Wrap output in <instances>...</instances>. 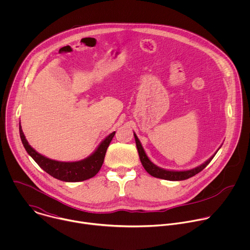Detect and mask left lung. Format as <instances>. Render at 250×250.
<instances>
[{
    "mask_svg": "<svg viewBox=\"0 0 250 250\" xmlns=\"http://www.w3.org/2000/svg\"><path fill=\"white\" fill-rule=\"evenodd\" d=\"M134 138H135V144H136V147H137V151H138V155L141 161L142 166L145 167V169L153 177L155 178H160V179H164V180H169V181H181V180H186L189 179V178L195 176L196 174H198L199 172H201L204 168L207 167V165L211 161V159L213 158V156L216 155V153L218 152V149L216 151V153L213 154L212 156H210L206 162H204L203 164H201L200 166H197L196 168L190 169V170H183V171H175V170H167V169H163L161 167H158L157 165H155L153 162L150 161V159L147 157L144 147H142L140 141L138 139V137L136 136V134L133 132Z\"/></svg>",
    "mask_w": 250,
    "mask_h": 250,
    "instance_id": "1",
    "label": "left lung"
}]
</instances>
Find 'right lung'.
Segmentation results:
<instances>
[{
  "instance_id": "obj_1",
  "label": "right lung",
  "mask_w": 250,
  "mask_h": 250,
  "mask_svg": "<svg viewBox=\"0 0 250 250\" xmlns=\"http://www.w3.org/2000/svg\"><path fill=\"white\" fill-rule=\"evenodd\" d=\"M115 133L116 131L110 133L104 140H102L96 150L87 158L74 162H62L47 158L35 151L25 139L20 123L21 139L28 155H30L46 173L64 182H80L94 177L103 165L106 149H108Z\"/></svg>"
}]
</instances>
